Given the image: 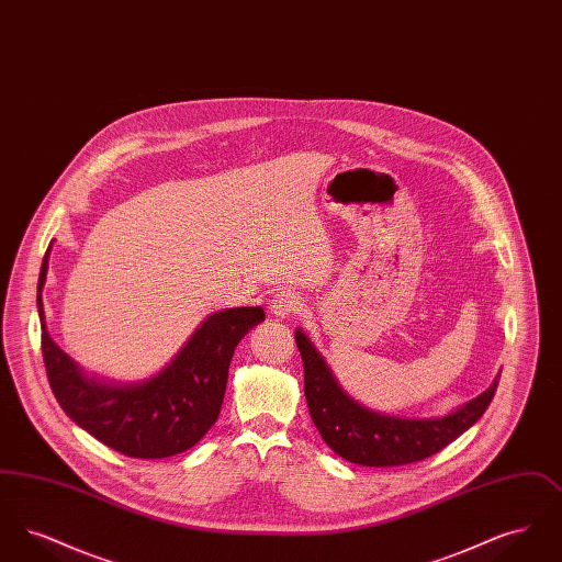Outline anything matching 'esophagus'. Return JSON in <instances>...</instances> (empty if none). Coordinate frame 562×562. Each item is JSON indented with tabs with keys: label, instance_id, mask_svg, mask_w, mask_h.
Segmentation results:
<instances>
[{
	"label": "esophagus",
	"instance_id": "34e87169",
	"mask_svg": "<svg viewBox=\"0 0 562 562\" xmlns=\"http://www.w3.org/2000/svg\"><path fill=\"white\" fill-rule=\"evenodd\" d=\"M271 314L278 318H291L294 314H299L303 310V301L299 299V294L291 293V291H282L271 299L269 305Z\"/></svg>",
	"mask_w": 562,
	"mask_h": 562
}]
</instances>
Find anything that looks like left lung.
<instances>
[{"label":"left lung","instance_id":"left-lung-1","mask_svg":"<svg viewBox=\"0 0 562 562\" xmlns=\"http://www.w3.org/2000/svg\"><path fill=\"white\" fill-rule=\"evenodd\" d=\"M294 341L303 360L305 401L314 426L335 453L358 465H406L442 451L481 419L497 390L499 376L481 396L440 419L379 415L349 398L301 330L294 333Z\"/></svg>","mask_w":562,"mask_h":562}]
</instances>
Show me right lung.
I'll use <instances>...</instances> for the list:
<instances>
[{"mask_svg":"<svg viewBox=\"0 0 562 562\" xmlns=\"http://www.w3.org/2000/svg\"><path fill=\"white\" fill-rule=\"evenodd\" d=\"M48 250L40 269L37 310L42 356L54 398L81 429L126 457L164 459L191 449L216 422L234 349L266 318L263 310L216 312L154 379L134 385L109 383L83 373L46 330L40 293L46 282Z\"/></svg>","mask_w":562,"mask_h":562,"instance_id":"1","label":"right lung"}]
</instances>
